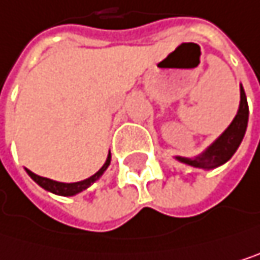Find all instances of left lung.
<instances>
[{
	"instance_id": "obj_1",
	"label": "left lung",
	"mask_w": 260,
	"mask_h": 260,
	"mask_svg": "<svg viewBox=\"0 0 260 260\" xmlns=\"http://www.w3.org/2000/svg\"><path fill=\"white\" fill-rule=\"evenodd\" d=\"M248 102H246V96L243 91V86L240 85V104L236 118L233 122L228 125V128L220 135L212 144L203 150L200 155L186 158V156H175L180 162H184L187 166L197 167V169H205V171H211V169L223 166L226 161L231 159V156L236 153L239 149L240 142L245 136L246 125H248Z\"/></svg>"
}]
</instances>
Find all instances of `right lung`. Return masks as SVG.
Instances as JSON below:
<instances>
[{"label": "right lung", "instance_id": "add662e5", "mask_svg": "<svg viewBox=\"0 0 260 260\" xmlns=\"http://www.w3.org/2000/svg\"><path fill=\"white\" fill-rule=\"evenodd\" d=\"M110 162H111V153L108 152L107 161L104 162V166L99 169V171H98L94 175L89 177V178L82 180V181H77V183H60V181H54V180H49V178H45V177H40V175H37V174L30 172L29 169H26V172H27V175H29V177H30V178L38 184V186L43 187L45 190L52 192V193H55V196L73 197V196H77L79 192H82V190L88 189V187L91 186L93 183H96V181L104 175V172L108 169Z\"/></svg>", "mask_w": 260, "mask_h": 260}]
</instances>
